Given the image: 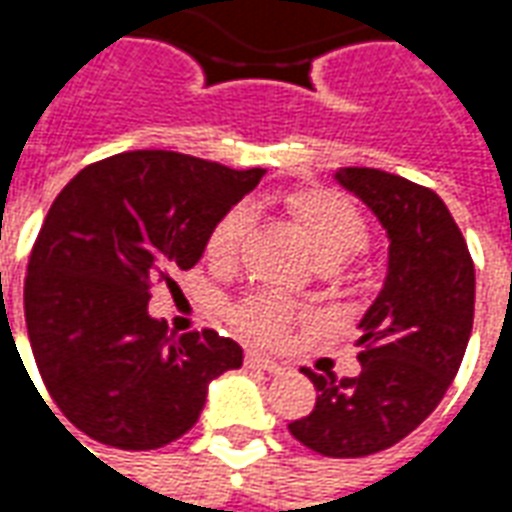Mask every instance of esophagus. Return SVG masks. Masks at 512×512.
<instances>
[{
  "label": "esophagus",
  "mask_w": 512,
  "mask_h": 512,
  "mask_svg": "<svg viewBox=\"0 0 512 512\" xmlns=\"http://www.w3.org/2000/svg\"><path fill=\"white\" fill-rule=\"evenodd\" d=\"M246 365L257 367V370H266V373H282V370H285V367L279 365V362H274L271 356L257 354V351H249V354H246Z\"/></svg>",
  "instance_id": "obj_1"
}]
</instances>
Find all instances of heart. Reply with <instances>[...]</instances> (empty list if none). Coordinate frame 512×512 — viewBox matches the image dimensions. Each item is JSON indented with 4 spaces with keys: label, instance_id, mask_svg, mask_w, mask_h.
<instances>
[{
    "label": "heart",
    "instance_id": "heart-1",
    "mask_svg": "<svg viewBox=\"0 0 512 512\" xmlns=\"http://www.w3.org/2000/svg\"><path fill=\"white\" fill-rule=\"evenodd\" d=\"M288 211L301 224L326 271L340 268L367 244V224L356 205L340 191L332 189H296L285 197ZM249 227V208L233 205L219 222L213 224L205 238V260L216 268L233 266L238 246ZM301 315L290 301L274 293H252L233 310V323L238 332L263 345H279L288 340L290 329L301 321Z\"/></svg>",
    "mask_w": 512,
    "mask_h": 512
}]
</instances>
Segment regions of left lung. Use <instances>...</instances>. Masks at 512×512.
Here are the masks:
<instances>
[{
    "mask_svg": "<svg viewBox=\"0 0 512 512\" xmlns=\"http://www.w3.org/2000/svg\"><path fill=\"white\" fill-rule=\"evenodd\" d=\"M334 180L365 202L389 238L384 288L359 321L362 373L337 381L304 370L318 389L293 439L329 458H365L430 417L466 354L474 321V263L436 191L370 167Z\"/></svg>",
    "mask_w": 512,
    "mask_h": 512,
    "instance_id": "8db88e82",
    "label": "left lung"
}]
</instances>
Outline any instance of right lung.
<instances>
[{"label": "right lung", "mask_w": 512, "mask_h": 512, "mask_svg": "<svg viewBox=\"0 0 512 512\" xmlns=\"http://www.w3.org/2000/svg\"><path fill=\"white\" fill-rule=\"evenodd\" d=\"M263 175L128 150L84 167L51 202L29 257L24 315L51 400L90 439L164 447L200 419L213 378L244 365L235 340L213 329L178 337L147 301L153 282L197 266L213 224Z\"/></svg>", "instance_id": "add662e5"}]
</instances>
